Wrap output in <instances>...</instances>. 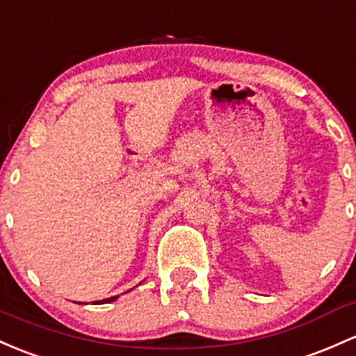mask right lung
Segmentation results:
<instances>
[{"instance_id":"obj_1","label":"right lung","mask_w":356,"mask_h":356,"mask_svg":"<svg viewBox=\"0 0 356 356\" xmlns=\"http://www.w3.org/2000/svg\"><path fill=\"white\" fill-rule=\"evenodd\" d=\"M115 299H118V296H113V298H108V299H104V300H97L96 304H104V302H111V300H115Z\"/></svg>"}]
</instances>
